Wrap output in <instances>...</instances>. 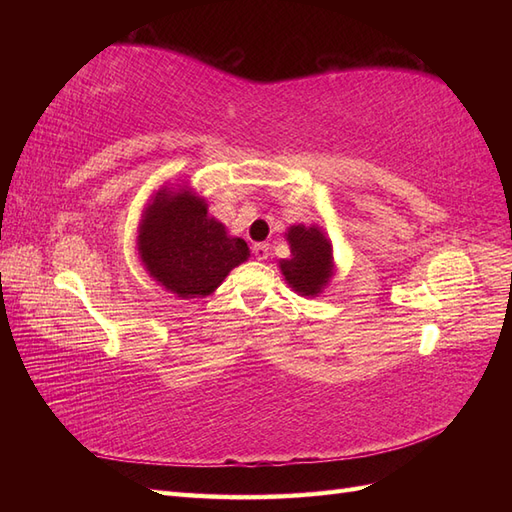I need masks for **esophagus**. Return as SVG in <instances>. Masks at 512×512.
I'll use <instances>...</instances> for the list:
<instances>
[{
    "instance_id": "esophagus-1",
    "label": "esophagus",
    "mask_w": 512,
    "mask_h": 512,
    "mask_svg": "<svg viewBox=\"0 0 512 512\" xmlns=\"http://www.w3.org/2000/svg\"><path fill=\"white\" fill-rule=\"evenodd\" d=\"M252 252H254L256 260H267L269 258V243H254Z\"/></svg>"
}]
</instances>
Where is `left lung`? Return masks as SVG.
Masks as SVG:
<instances>
[{
	"instance_id": "left-lung-1",
	"label": "left lung",
	"mask_w": 512,
	"mask_h": 512,
	"mask_svg": "<svg viewBox=\"0 0 512 512\" xmlns=\"http://www.w3.org/2000/svg\"><path fill=\"white\" fill-rule=\"evenodd\" d=\"M290 258L280 260L286 282L305 297H314L327 286L333 273L331 243L316 226H290Z\"/></svg>"
}]
</instances>
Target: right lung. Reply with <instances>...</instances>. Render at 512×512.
<instances>
[{"mask_svg": "<svg viewBox=\"0 0 512 512\" xmlns=\"http://www.w3.org/2000/svg\"><path fill=\"white\" fill-rule=\"evenodd\" d=\"M138 252L147 271L183 299L205 297L250 256L243 239L207 215L192 192H158L138 232Z\"/></svg>", "mask_w": 512, "mask_h": 512, "instance_id": "add662e5", "label": "right lung"}]
</instances>
